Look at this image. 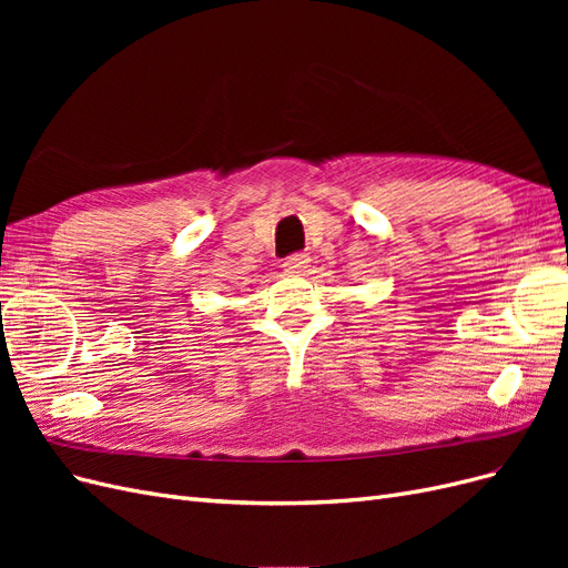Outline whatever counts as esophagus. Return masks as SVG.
Masks as SVG:
<instances>
[{
  "label": "esophagus",
  "mask_w": 568,
  "mask_h": 568,
  "mask_svg": "<svg viewBox=\"0 0 568 568\" xmlns=\"http://www.w3.org/2000/svg\"><path fill=\"white\" fill-rule=\"evenodd\" d=\"M307 263H311V257H307L305 253H294V255L284 257L282 267H284L286 272H291V274H298V272H305Z\"/></svg>",
  "instance_id": "1"
}]
</instances>
